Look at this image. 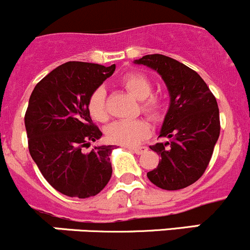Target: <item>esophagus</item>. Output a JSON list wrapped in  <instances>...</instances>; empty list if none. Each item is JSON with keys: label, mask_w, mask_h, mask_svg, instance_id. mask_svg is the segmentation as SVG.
<instances>
[{"label": "esophagus", "mask_w": 250, "mask_h": 250, "mask_svg": "<svg viewBox=\"0 0 250 250\" xmlns=\"http://www.w3.org/2000/svg\"><path fill=\"white\" fill-rule=\"evenodd\" d=\"M127 148L128 150L133 151V152H135L137 155H141V153L147 151V147H146V146H127Z\"/></svg>", "instance_id": "34e87169"}]
</instances>
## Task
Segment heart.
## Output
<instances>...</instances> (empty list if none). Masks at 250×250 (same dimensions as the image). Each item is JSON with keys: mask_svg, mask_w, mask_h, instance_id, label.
Here are the masks:
<instances>
[{"mask_svg": "<svg viewBox=\"0 0 250 250\" xmlns=\"http://www.w3.org/2000/svg\"><path fill=\"white\" fill-rule=\"evenodd\" d=\"M120 84L137 100H140V110L151 120L162 118L165 111V100L160 95H153L152 82L147 76L140 72H128L120 80ZM88 112L93 120L106 122L109 120L106 90L98 87L92 92L88 99ZM150 125L144 120L117 121L106 128V138L110 143L117 145H137L150 135Z\"/></svg>", "mask_w": 250, "mask_h": 250, "instance_id": "b5f03b06", "label": "heart"}]
</instances>
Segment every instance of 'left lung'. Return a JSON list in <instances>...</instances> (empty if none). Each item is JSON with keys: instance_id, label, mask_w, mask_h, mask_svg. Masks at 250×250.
I'll return each mask as SVG.
<instances>
[{"instance_id": "1", "label": "left lung", "mask_w": 250, "mask_h": 250, "mask_svg": "<svg viewBox=\"0 0 250 250\" xmlns=\"http://www.w3.org/2000/svg\"><path fill=\"white\" fill-rule=\"evenodd\" d=\"M135 64L156 70L170 95L160 133V138L168 141L150 146L161 161L147 178L163 190L188 188L206 172L220 134L215 97L197 72L173 58L148 54L135 60Z\"/></svg>"}]
</instances>
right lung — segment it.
<instances>
[{
  "mask_svg": "<svg viewBox=\"0 0 250 250\" xmlns=\"http://www.w3.org/2000/svg\"><path fill=\"white\" fill-rule=\"evenodd\" d=\"M116 65L82 62L60 65L34 88L25 112L27 144L32 160L50 186L69 197L95 196L112 175L110 162L115 146L90 143L103 133L88 112V99Z\"/></svg>",
  "mask_w": 250,
  "mask_h": 250,
  "instance_id": "obj_1",
  "label": "right lung"
}]
</instances>
